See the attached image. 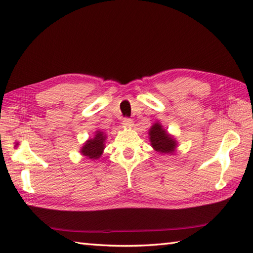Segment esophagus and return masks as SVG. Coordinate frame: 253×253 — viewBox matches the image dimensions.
Masks as SVG:
<instances>
[{"instance_id": "obj_1", "label": "esophagus", "mask_w": 253, "mask_h": 253, "mask_svg": "<svg viewBox=\"0 0 253 253\" xmlns=\"http://www.w3.org/2000/svg\"><path fill=\"white\" fill-rule=\"evenodd\" d=\"M123 126L126 127V128H131L133 126H134V122L132 119H125L123 120Z\"/></svg>"}]
</instances>
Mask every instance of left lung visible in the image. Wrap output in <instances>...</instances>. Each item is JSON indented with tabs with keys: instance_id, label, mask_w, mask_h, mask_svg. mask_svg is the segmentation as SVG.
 I'll return each mask as SVG.
<instances>
[{
	"instance_id": "1",
	"label": "left lung",
	"mask_w": 253,
	"mask_h": 253,
	"mask_svg": "<svg viewBox=\"0 0 253 253\" xmlns=\"http://www.w3.org/2000/svg\"><path fill=\"white\" fill-rule=\"evenodd\" d=\"M150 145L156 151L162 155H174L177 147L176 138L164 128L158 121L150 126L148 131Z\"/></svg>"
}]
</instances>
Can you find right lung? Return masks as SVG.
Instances as JSON below:
<instances>
[{
	"instance_id": "1",
	"label": "right lung",
	"mask_w": 253,
	"mask_h": 253,
	"mask_svg": "<svg viewBox=\"0 0 253 253\" xmlns=\"http://www.w3.org/2000/svg\"><path fill=\"white\" fill-rule=\"evenodd\" d=\"M106 133L97 130L95 131L94 136L89 137L80 149L82 156L86 157L87 159L97 160L103 155L105 149V142H106Z\"/></svg>"
}]
</instances>
